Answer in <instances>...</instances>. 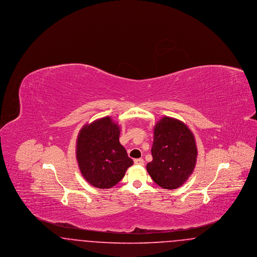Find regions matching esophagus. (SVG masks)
I'll list each match as a JSON object with an SVG mask.
<instances>
[{"label":"esophagus","mask_w":257,"mask_h":257,"mask_svg":"<svg viewBox=\"0 0 257 257\" xmlns=\"http://www.w3.org/2000/svg\"><path fill=\"white\" fill-rule=\"evenodd\" d=\"M134 163L136 165H138V166H144L145 165V161H144V159H142V158L135 159Z\"/></svg>","instance_id":"esophagus-1"}]
</instances>
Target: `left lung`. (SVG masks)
<instances>
[{"instance_id":"1","label":"left lung","mask_w":257,"mask_h":257,"mask_svg":"<svg viewBox=\"0 0 257 257\" xmlns=\"http://www.w3.org/2000/svg\"><path fill=\"white\" fill-rule=\"evenodd\" d=\"M151 153L153 160L147 170L153 181L164 189H176L187 181L196 166L194 134L182 121L164 116L154 127Z\"/></svg>"}]
</instances>
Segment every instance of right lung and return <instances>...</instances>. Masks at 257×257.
<instances>
[{
  "label": "right lung",
  "mask_w": 257,
  "mask_h": 257,
  "mask_svg": "<svg viewBox=\"0 0 257 257\" xmlns=\"http://www.w3.org/2000/svg\"><path fill=\"white\" fill-rule=\"evenodd\" d=\"M119 126L110 116L86 124L79 132L76 145L79 169L93 187H113L133 165L119 143Z\"/></svg>",
  "instance_id": "add662e5"
}]
</instances>
